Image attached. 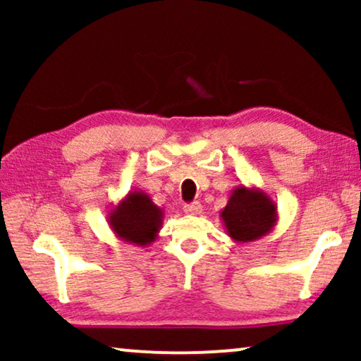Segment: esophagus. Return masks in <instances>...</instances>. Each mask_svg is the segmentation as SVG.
Segmentation results:
<instances>
[{"label":"esophagus","mask_w":361,"mask_h":361,"mask_svg":"<svg viewBox=\"0 0 361 361\" xmlns=\"http://www.w3.org/2000/svg\"><path fill=\"white\" fill-rule=\"evenodd\" d=\"M184 212L189 215H199L202 212V205L199 202H194V204H187L184 205Z\"/></svg>","instance_id":"esophagus-1"}]
</instances>
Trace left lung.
<instances>
[{
    "label": "left lung",
    "mask_w": 361,
    "mask_h": 361,
    "mask_svg": "<svg viewBox=\"0 0 361 361\" xmlns=\"http://www.w3.org/2000/svg\"><path fill=\"white\" fill-rule=\"evenodd\" d=\"M226 235L236 243L259 240L278 225V205L258 187L236 185L220 212Z\"/></svg>",
    "instance_id": "obj_1"
}]
</instances>
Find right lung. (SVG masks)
I'll return each instance as SVG.
<instances>
[{
	"instance_id": "1",
	"label": "right lung",
	"mask_w": 361,
	"mask_h": 361,
	"mask_svg": "<svg viewBox=\"0 0 361 361\" xmlns=\"http://www.w3.org/2000/svg\"><path fill=\"white\" fill-rule=\"evenodd\" d=\"M164 219V210L157 207L142 190H130L110 207L106 221L118 238L130 245L146 248L156 241Z\"/></svg>"
}]
</instances>
